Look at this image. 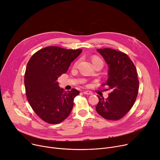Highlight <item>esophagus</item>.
<instances>
[{
	"instance_id": "34e87169",
	"label": "esophagus",
	"mask_w": 160,
	"mask_h": 160,
	"mask_svg": "<svg viewBox=\"0 0 160 160\" xmlns=\"http://www.w3.org/2000/svg\"><path fill=\"white\" fill-rule=\"evenodd\" d=\"M84 94H86V95H92V92L88 90H86V91H84L83 92Z\"/></svg>"
}]
</instances>
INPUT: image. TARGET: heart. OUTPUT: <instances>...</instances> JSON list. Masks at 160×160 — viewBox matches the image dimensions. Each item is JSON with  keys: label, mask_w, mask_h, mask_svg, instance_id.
I'll list each match as a JSON object with an SVG mask.
<instances>
[{"label": "heart", "mask_w": 160, "mask_h": 160, "mask_svg": "<svg viewBox=\"0 0 160 160\" xmlns=\"http://www.w3.org/2000/svg\"><path fill=\"white\" fill-rule=\"evenodd\" d=\"M92 62H93V63H96L97 62H102V61L99 58L97 57V56H94V57H93V58H92ZM77 64H78L77 62L75 63L74 67H76Z\"/></svg>", "instance_id": "b5f03b06"}]
</instances>
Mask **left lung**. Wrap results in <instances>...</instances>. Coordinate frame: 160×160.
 I'll use <instances>...</instances> for the list:
<instances>
[{
  "mask_svg": "<svg viewBox=\"0 0 160 160\" xmlns=\"http://www.w3.org/2000/svg\"><path fill=\"white\" fill-rule=\"evenodd\" d=\"M97 51L108 65V79L104 84L112 92L106 99L98 96L96 110L107 119L118 120L130 110L136 99L139 89L137 70L133 62L123 52L110 48Z\"/></svg>",
  "mask_w": 160,
  "mask_h": 160,
  "instance_id": "obj_1",
  "label": "left lung"
}]
</instances>
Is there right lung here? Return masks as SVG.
<instances>
[{
  "label": "right lung",
  "instance_id": "obj_1",
  "mask_svg": "<svg viewBox=\"0 0 160 160\" xmlns=\"http://www.w3.org/2000/svg\"><path fill=\"white\" fill-rule=\"evenodd\" d=\"M81 49L67 50L49 46L34 53L28 61L24 75L26 95L36 114L46 123L58 124L67 118L79 92H66L57 81L68 70Z\"/></svg>",
  "mask_w": 160,
  "mask_h": 160
}]
</instances>
